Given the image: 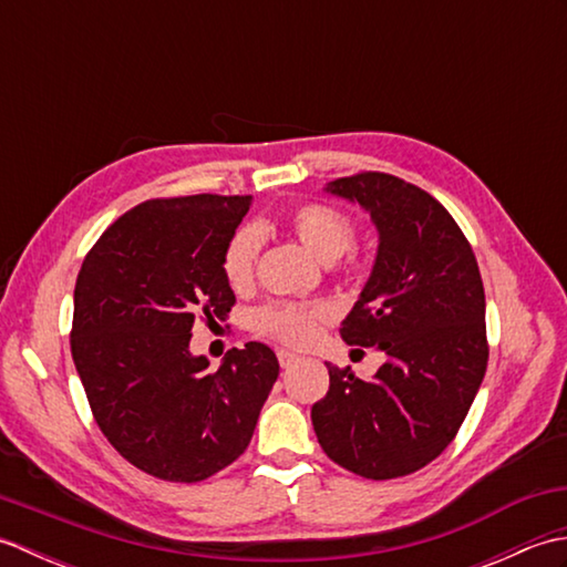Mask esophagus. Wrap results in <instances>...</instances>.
Segmentation results:
<instances>
[{"instance_id":"1","label":"esophagus","mask_w":567,"mask_h":567,"mask_svg":"<svg viewBox=\"0 0 567 567\" xmlns=\"http://www.w3.org/2000/svg\"><path fill=\"white\" fill-rule=\"evenodd\" d=\"M277 360H280V365L282 368H292L295 363H299V355L297 353H292V351H277Z\"/></svg>"}]
</instances>
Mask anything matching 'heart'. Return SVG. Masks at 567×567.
<instances>
[{
	"instance_id": "obj_1",
	"label": "heart",
	"mask_w": 567,
	"mask_h": 567,
	"mask_svg": "<svg viewBox=\"0 0 567 567\" xmlns=\"http://www.w3.org/2000/svg\"><path fill=\"white\" fill-rule=\"evenodd\" d=\"M282 228L292 234L311 256L321 262L341 258L355 238V224L348 214L323 202H305L282 214ZM260 256V231L256 226H240L228 236L221 252V272L234 290L244 292L256 280V262ZM363 258L348 252L343 260V275H363ZM331 319L327 305H295L270 302L252 311V329L262 336L292 346L315 341L319 327Z\"/></svg>"
}]
</instances>
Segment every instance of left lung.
Listing matches in <instances>:
<instances>
[{
    "mask_svg": "<svg viewBox=\"0 0 567 567\" xmlns=\"http://www.w3.org/2000/svg\"><path fill=\"white\" fill-rule=\"evenodd\" d=\"M327 192L358 202L380 234L341 336L388 360L370 380L329 365V392L311 406V424L333 463L368 480L402 477L445 451L483 384V277L461 226L421 187L358 173Z\"/></svg>",
    "mask_w": 567,
    "mask_h": 567,
    "instance_id": "8db88e82",
    "label": "left lung"
}]
</instances>
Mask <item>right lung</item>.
Wrapping results in <instances>:
<instances>
[{"mask_svg": "<svg viewBox=\"0 0 567 567\" xmlns=\"http://www.w3.org/2000/svg\"><path fill=\"white\" fill-rule=\"evenodd\" d=\"M250 197L148 199L106 228L75 285L70 351L94 421L131 465L199 483L248 449L280 375L265 343L231 348L219 370L189 353L197 317L236 305L221 272Z\"/></svg>", "mask_w": 567, "mask_h": 567, "instance_id": "obj_1", "label": "right lung"}]
</instances>
